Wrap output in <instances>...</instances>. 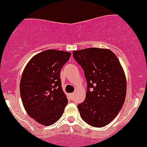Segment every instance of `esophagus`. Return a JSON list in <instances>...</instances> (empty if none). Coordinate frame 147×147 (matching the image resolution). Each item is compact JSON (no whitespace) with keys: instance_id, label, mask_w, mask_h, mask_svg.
Returning <instances> with one entry per match:
<instances>
[{"instance_id":"34e87169","label":"esophagus","mask_w":147,"mask_h":147,"mask_svg":"<svg viewBox=\"0 0 147 147\" xmlns=\"http://www.w3.org/2000/svg\"><path fill=\"white\" fill-rule=\"evenodd\" d=\"M69 96H70L71 98H72L74 97V93H70L69 94Z\"/></svg>"}]
</instances>
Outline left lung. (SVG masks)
<instances>
[{"label": "left lung", "mask_w": 147, "mask_h": 147, "mask_svg": "<svg viewBox=\"0 0 147 147\" xmlns=\"http://www.w3.org/2000/svg\"><path fill=\"white\" fill-rule=\"evenodd\" d=\"M88 83L85 100L78 105L82 120L94 127L106 126L121 109L126 94V80L117 57L107 49L73 51Z\"/></svg>", "instance_id": "8db88e82"}]
</instances>
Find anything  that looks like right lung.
Here are the masks:
<instances>
[{
  "label": "right lung",
  "instance_id": "add662e5",
  "mask_svg": "<svg viewBox=\"0 0 147 147\" xmlns=\"http://www.w3.org/2000/svg\"><path fill=\"white\" fill-rule=\"evenodd\" d=\"M71 54L47 49L28 62L21 76L20 94L30 117L51 126L62 116L68 100L62 88L60 71Z\"/></svg>",
  "mask_w": 147,
  "mask_h": 147
}]
</instances>
